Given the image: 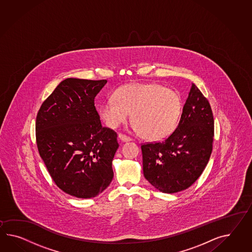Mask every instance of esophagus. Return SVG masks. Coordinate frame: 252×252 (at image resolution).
Segmentation results:
<instances>
[{
	"mask_svg": "<svg viewBox=\"0 0 252 252\" xmlns=\"http://www.w3.org/2000/svg\"><path fill=\"white\" fill-rule=\"evenodd\" d=\"M118 137H119V139H120V140H122L123 142L131 141V140H132V138H131L130 136L126 135H124V134H121V133L118 135Z\"/></svg>",
	"mask_w": 252,
	"mask_h": 252,
	"instance_id": "1",
	"label": "esophagus"
}]
</instances>
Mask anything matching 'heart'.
I'll use <instances>...</instances> for the list:
<instances>
[{"label": "heart", "mask_w": 252, "mask_h": 252, "mask_svg": "<svg viewBox=\"0 0 252 252\" xmlns=\"http://www.w3.org/2000/svg\"><path fill=\"white\" fill-rule=\"evenodd\" d=\"M112 99L99 107V116L107 126L117 128L132 112L133 127L151 141H160L171 135L182 112L178 93L158 84H132L121 86Z\"/></svg>", "instance_id": "1"}]
</instances>
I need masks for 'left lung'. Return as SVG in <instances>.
Returning a JSON list of instances; mask_svg holds the SVG:
<instances>
[{
  "instance_id": "1",
  "label": "left lung",
  "mask_w": 252,
  "mask_h": 252,
  "mask_svg": "<svg viewBox=\"0 0 252 252\" xmlns=\"http://www.w3.org/2000/svg\"><path fill=\"white\" fill-rule=\"evenodd\" d=\"M213 140L211 106L192 84L175 131L163 141L142 144L145 178L164 193L187 189L196 182L207 166Z\"/></svg>"
}]
</instances>
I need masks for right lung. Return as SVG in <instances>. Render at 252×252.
I'll use <instances>...</instances> for the list:
<instances>
[{
  "label": "right lung",
  "mask_w": 252,
  "mask_h": 252,
  "mask_svg": "<svg viewBox=\"0 0 252 252\" xmlns=\"http://www.w3.org/2000/svg\"><path fill=\"white\" fill-rule=\"evenodd\" d=\"M106 82L62 81L37 113L39 154L56 186L75 197L98 195L114 177L117 134L102 126L94 106V98Z\"/></svg>",
  "instance_id": "add662e5"
}]
</instances>
